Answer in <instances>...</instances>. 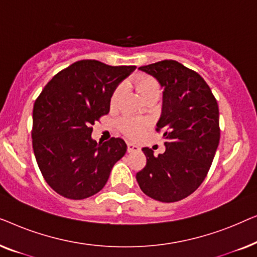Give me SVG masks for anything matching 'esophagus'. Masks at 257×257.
<instances>
[{
	"instance_id": "obj_1",
	"label": "esophagus",
	"mask_w": 257,
	"mask_h": 257,
	"mask_svg": "<svg viewBox=\"0 0 257 257\" xmlns=\"http://www.w3.org/2000/svg\"><path fill=\"white\" fill-rule=\"evenodd\" d=\"M127 151H128V152H138V151H140V147L138 145H136V144L128 143L127 144Z\"/></svg>"
}]
</instances>
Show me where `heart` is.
<instances>
[{"label":"heart","instance_id":"heart-1","mask_svg":"<svg viewBox=\"0 0 257 257\" xmlns=\"http://www.w3.org/2000/svg\"><path fill=\"white\" fill-rule=\"evenodd\" d=\"M135 86L138 93L142 96L143 99H149L150 97L153 96H159L160 93V86L158 82L152 77L150 76H138L136 77L135 80ZM125 91V86L124 84H120V85L117 86V89L113 91L111 97V105L112 106H115L120 100V98L122 97ZM121 127L124 130V132L131 138H137L142 135L144 131V124L138 119H133V118H125L121 120Z\"/></svg>","mask_w":257,"mask_h":257}]
</instances>
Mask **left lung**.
Instances as JSON below:
<instances>
[{"mask_svg": "<svg viewBox=\"0 0 257 257\" xmlns=\"http://www.w3.org/2000/svg\"><path fill=\"white\" fill-rule=\"evenodd\" d=\"M163 92L157 131H164L166 151L154 157L144 147L146 166L137 173L139 187L161 202H175L196 191L208 173L220 142L219 106L198 72L177 61L140 66Z\"/></svg>", "mask_w": 257, "mask_h": 257, "instance_id": "left-lung-1", "label": "left lung"}]
</instances>
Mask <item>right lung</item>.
<instances>
[{"mask_svg":"<svg viewBox=\"0 0 257 257\" xmlns=\"http://www.w3.org/2000/svg\"><path fill=\"white\" fill-rule=\"evenodd\" d=\"M135 70L83 59L52 77L35 101L34 153L47 184L59 195L72 200L94 195L124 157L127 146L121 138L97 143L91 133L110 111L115 87Z\"/></svg>","mask_w":257,"mask_h":257,"instance_id":"add662e5","label":"right lung"}]
</instances>
